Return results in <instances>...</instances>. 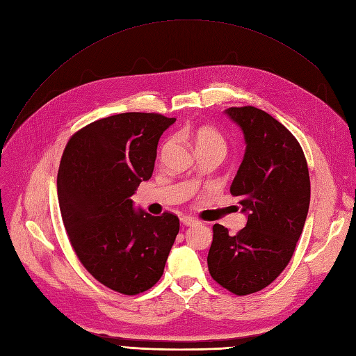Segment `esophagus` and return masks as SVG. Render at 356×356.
<instances>
[{
  "instance_id": "esophagus-1",
  "label": "esophagus",
  "mask_w": 356,
  "mask_h": 356,
  "mask_svg": "<svg viewBox=\"0 0 356 356\" xmlns=\"http://www.w3.org/2000/svg\"><path fill=\"white\" fill-rule=\"evenodd\" d=\"M181 222L184 224V225H195V224H197L199 221H197L195 217H190V215H184V217L181 218Z\"/></svg>"
}]
</instances>
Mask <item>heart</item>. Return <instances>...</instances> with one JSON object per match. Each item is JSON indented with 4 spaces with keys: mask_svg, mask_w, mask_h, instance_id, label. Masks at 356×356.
<instances>
[{
    "mask_svg": "<svg viewBox=\"0 0 356 356\" xmlns=\"http://www.w3.org/2000/svg\"><path fill=\"white\" fill-rule=\"evenodd\" d=\"M193 141H195L196 148H200V147H218L222 149L225 148V143L221 134L209 126L197 127L196 131L193 132Z\"/></svg>",
    "mask_w": 356,
    "mask_h": 356,
    "instance_id": "1",
    "label": "heart"
}]
</instances>
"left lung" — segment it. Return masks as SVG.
Segmentation results:
<instances>
[{"mask_svg": "<svg viewBox=\"0 0 356 356\" xmlns=\"http://www.w3.org/2000/svg\"><path fill=\"white\" fill-rule=\"evenodd\" d=\"M242 129L246 149L230 193L248 215L234 236L213 224L208 254L212 279L236 296L270 285L284 272L303 232L309 203L307 161L296 136L255 106L225 110Z\"/></svg>", "mask_w": 356, "mask_h": 356, "instance_id": "8db88e82", "label": "left lung"}]
</instances>
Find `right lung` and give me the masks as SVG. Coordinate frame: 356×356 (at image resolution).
<instances>
[{
    "instance_id": "1",
    "label": "right lung",
    "mask_w": 356,
    "mask_h": 356,
    "mask_svg": "<svg viewBox=\"0 0 356 356\" xmlns=\"http://www.w3.org/2000/svg\"><path fill=\"white\" fill-rule=\"evenodd\" d=\"M177 118L123 113L75 132L63 149L58 199L70 242L96 281L124 296L157 284L179 232L177 215L134 209L153 175L159 139Z\"/></svg>"
}]
</instances>
